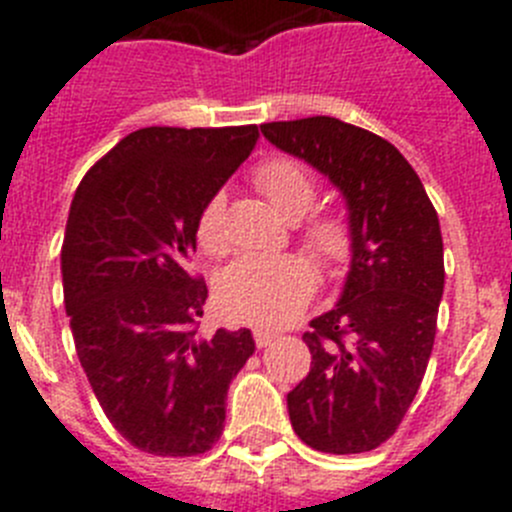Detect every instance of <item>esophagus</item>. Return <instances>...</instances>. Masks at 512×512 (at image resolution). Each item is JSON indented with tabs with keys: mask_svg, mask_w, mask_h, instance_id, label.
Returning <instances> with one entry per match:
<instances>
[{
	"mask_svg": "<svg viewBox=\"0 0 512 512\" xmlns=\"http://www.w3.org/2000/svg\"><path fill=\"white\" fill-rule=\"evenodd\" d=\"M253 341H256V346L259 348H266L277 341V333H271V330L266 328H253Z\"/></svg>",
	"mask_w": 512,
	"mask_h": 512,
	"instance_id": "34e87169",
	"label": "esophagus"
}]
</instances>
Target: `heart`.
Instances as JSON below:
<instances>
[{
	"instance_id": "1",
	"label": "heart",
	"mask_w": 512,
	"mask_h": 512,
	"mask_svg": "<svg viewBox=\"0 0 512 512\" xmlns=\"http://www.w3.org/2000/svg\"><path fill=\"white\" fill-rule=\"evenodd\" d=\"M284 220L295 223L310 212L318 187L310 171L292 158H274L253 176ZM302 241L325 266H341L351 253V230L341 217H315L302 230ZM197 243L202 251L220 256L228 251L225 197L212 194L197 217ZM318 274L300 253L284 256H243L217 279V307L228 320L251 325H284L297 318L310 302Z\"/></svg>"
}]
</instances>
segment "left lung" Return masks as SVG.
<instances>
[{"mask_svg":"<svg viewBox=\"0 0 512 512\" xmlns=\"http://www.w3.org/2000/svg\"><path fill=\"white\" fill-rule=\"evenodd\" d=\"M271 146L343 194L351 264L333 310L302 336L307 377L287 395L297 436L325 454L377 449L418 395L443 297V241L423 182L392 143L336 117L266 122Z\"/></svg>","mask_w":512,"mask_h":512,"instance_id":"left-lung-1","label":"left lung"}]
</instances>
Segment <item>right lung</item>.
<instances>
[{
    "label": "right lung",
    "mask_w": 512,
    "mask_h": 512,
    "mask_svg": "<svg viewBox=\"0 0 512 512\" xmlns=\"http://www.w3.org/2000/svg\"><path fill=\"white\" fill-rule=\"evenodd\" d=\"M259 140L243 128H140L87 171L61 248L76 356L117 433L153 456H197L225 425L251 330L202 336L189 277L197 217Z\"/></svg>",
    "instance_id": "add662e5"
}]
</instances>
